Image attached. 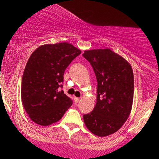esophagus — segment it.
<instances>
[{
  "label": "esophagus",
  "instance_id": "obj_1",
  "mask_svg": "<svg viewBox=\"0 0 159 159\" xmlns=\"http://www.w3.org/2000/svg\"><path fill=\"white\" fill-rule=\"evenodd\" d=\"M80 100V98H78V97H74V101H75V103H78V102H79Z\"/></svg>",
  "mask_w": 159,
  "mask_h": 159
}]
</instances>
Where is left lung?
<instances>
[{
	"label": "left lung",
	"instance_id": "obj_1",
	"mask_svg": "<svg viewBox=\"0 0 159 159\" xmlns=\"http://www.w3.org/2000/svg\"><path fill=\"white\" fill-rule=\"evenodd\" d=\"M97 79L94 109L83 116L89 131L98 137L114 134L123 126L132 111L134 75L130 63L109 48L84 51Z\"/></svg>",
	"mask_w": 159,
	"mask_h": 159
}]
</instances>
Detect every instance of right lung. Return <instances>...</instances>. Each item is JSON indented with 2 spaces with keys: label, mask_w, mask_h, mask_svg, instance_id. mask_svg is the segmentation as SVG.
I'll return each mask as SVG.
<instances>
[{
  "label": "right lung",
  "mask_w": 159,
  "mask_h": 159,
  "mask_svg": "<svg viewBox=\"0 0 159 159\" xmlns=\"http://www.w3.org/2000/svg\"><path fill=\"white\" fill-rule=\"evenodd\" d=\"M81 53L67 43L43 45L32 53L24 71L21 97L35 123L46 126L59 121L72 105L60 87L66 69Z\"/></svg>",
  "instance_id": "1"
}]
</instances>
